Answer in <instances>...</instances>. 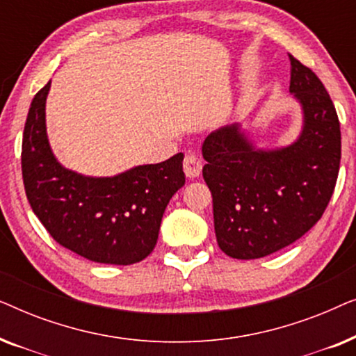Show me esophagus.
Listing matches in <instances>:
<instances>
[{"label": "esophagus", "instance_id": "34e87169", "mask_svg": "<svg viewBox=\"0 0 356 356\" xmlns=\"http://www.w3.org/2000/svg\"><path fill=\"white\" fill-rule=\"evenodd\" d=\"M183 170H184V173H186L188 178L199 177V173H201V170H202L201 159H199L194 152H188L186 155H184V160H183Z\"/></svg>", "mask_w": 356, "mask_h": 356}]
</instances>
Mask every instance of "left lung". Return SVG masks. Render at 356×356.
I'll use <instances>...</instances> for the list:
<instances>
[{
    "label": "left lung",
    "instance_id": "1",
    "mask_svg": "<svg viewBox=\"0 0 356 356\" xmlns=\"http://www.w3.org/2000/svg\"><path fill=\"white\" fill-rule=\"evenodd\" d=\"M289 58L290 92L305 113L300 139L285 149L256 150L233 124L202 144L217 243L235 259L269 256L303 236L323 217L337 183V111L319 77Z\"/></svg>",
    "mask_w": 356,
    "mask_h": 356
}]
</instances>
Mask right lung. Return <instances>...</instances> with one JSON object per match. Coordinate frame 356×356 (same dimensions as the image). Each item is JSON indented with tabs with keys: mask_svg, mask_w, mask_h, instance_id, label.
Masks as SVG:
<instances>
[{
	"mask_svg": "<svg viewBox=\"0 0 356 356\" xmlns=\"http://www.w3.org/2000/svg\"><path fill=\"white\" fill-rule=\"evenodd\" d=\"M50 82L33 97L22 138V179L53 240L86 259L129 266L154 251L170 199L184 184L183 154L113 178L82 177L53 157L45 129Z\"/></svg>",
	"mask_w": 356,
	"mask_h": 356,
	"instance_id": "add662e5",
	"label": "right lung"
}]
</instances>
